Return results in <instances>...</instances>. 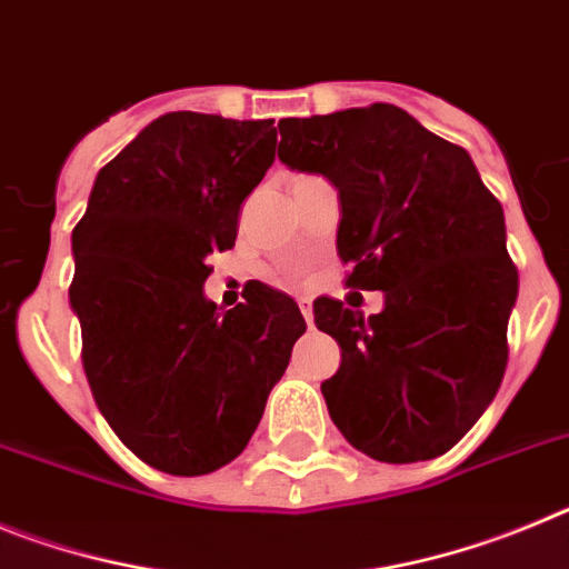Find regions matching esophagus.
<instances>
[{"instance_id": "34e87169", "label": "esophagus", "mask_w": 569, "mask_h": 569, "mask_svg": "<svg viewBox=\"0 0 569 569\" xmlns=\"http://www.w3.org/2000/svg\"><path fill=\"white\" fill-rule=\"evenodd\" d=\"M297 306H300V311H303L306 322H309V326H311V320H315V311H311V300H309V297H300V300H297Z\"/></svg>"}]
</instances>
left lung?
<instances>
[{
    "instance_id": "8db88e82",
    "label": "left lung",
    "mask_w": 569,
    "mask_h": 569,
    "mask_svg": "<svg viewBox=\"0 0 569 569\" xmlns=\"http://www.w3.org/2000/svg\"><path fill=\"white\" fill-rule=\"evenodd\" d=\"M280 161L340 192L346 286L386 291L362 317L315 300L342 362L322 397L342 437L377 462L442 457L490 406L508 366L519 272L505 212L462 147L393 104L280 121Z\"/></svg>"
}]
</instances>
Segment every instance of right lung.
Segmentation results:
<instances>
[{
    "label": "right lung",
    "instance_id": "1",
    "mask_svg": "<svg viewBox=\"0 0 569 569\" xmlns=\"http://www.w3.org/2000/svg\"><path fill=\"white\" fill-rule=\"evenodd\" d=\"M272 124L167 112L101 167L73 229L87 382L116 437L163 473L232 462L306 331L269 286L229 311L203 297L207 258L234 247L240 203L272 167Z\"/></svg>",
    "mask_w": 569,
    "mask_h": 569
}]
</instances>
